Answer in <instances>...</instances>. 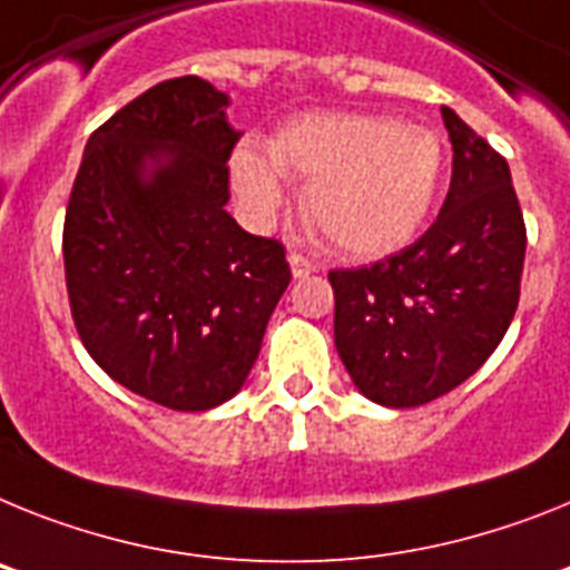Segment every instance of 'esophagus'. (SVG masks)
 <instances>
[{
  "mask_svg": "<svg viewBox=\"0 0 570 570\" xmlns=\"http://www.w3.org/2000/svg\"><path fill=\"white\" fill-rule=\"evenodd\" d=\"M289 266L295 278H306V275H313L315 272L313 261H309L306 255H301V252H289Z\"/></svg>",
  "mask_w": 570,
  "mask_h": 570,
  "instance_id": "1",
  "label": "esophagus"
}]
</instances>
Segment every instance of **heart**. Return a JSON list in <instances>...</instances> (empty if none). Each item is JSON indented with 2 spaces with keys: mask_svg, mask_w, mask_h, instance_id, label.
<instances>
[{
  "mask_svg": "<svg viewBox=\"0 0 570 570\" xmlns=\"http://www.w3.org/2000/svg\"><path fill=\"white\" fill-rule=\"evenodd\" d=\"M266 155L272 167L249 148L232 157L235 189L252 217L266 220L284 206L278 174L306 183V220L355 257L407 244L442 175V148L428 128L373 114H306L269 137Z\"/></svg>",
  "mask_w": 570,
  "mask_h": 570,
  "instance_id": "heart-1",
  "label": "heart"
}]
</instances>
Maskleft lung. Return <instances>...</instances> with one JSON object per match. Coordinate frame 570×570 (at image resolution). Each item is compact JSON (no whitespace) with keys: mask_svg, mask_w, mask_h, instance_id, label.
<instances>
[{"mask_svg":"<svg viewBox=\"0 0 570 570\" xmlns=\"http://www.w3.org/2000/svg\"><path fill=\"white\" fill-rule=\"evenodd\" d=\"M444 206L415 244L333 269L335 346L355 387L384 407H419L459 387L504 338L519 304L524 217L511 168L456 111Z\"/></svg>","mask_w":570,"mask_h":570,"instance_id":"1","label":"left lung"}]
</instances>
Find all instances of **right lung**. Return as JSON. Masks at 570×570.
<instances>
[{
  "label": "right lung",
  "instance_id": "add662e5",
  "mask_svg": "<svg viewBox=\"0 0 570 570\" xmlns=\"http://www.w3.org/2000/svg\"><path fill=\"white\" fill-rule=\"evenodd\" d=\"M226 102L206 79L175 77L122 106L88 137L62 226L88 355L131 393L186 413L244 387L292 278L284 244L224 209L240 140Z\"/></svg>",
  "mask_w": 570,
  "mask_h": 570
}]
</instances>
